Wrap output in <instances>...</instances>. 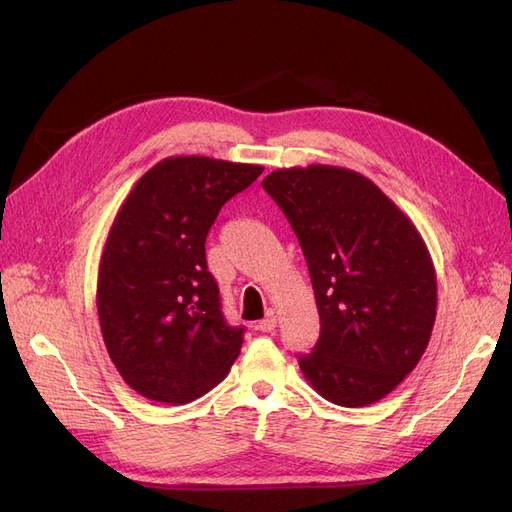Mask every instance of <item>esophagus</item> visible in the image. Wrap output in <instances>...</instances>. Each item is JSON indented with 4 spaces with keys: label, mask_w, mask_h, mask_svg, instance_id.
<instances>
[{
    "label": "esophagus",
    "mask_w": 512,
    "mask_h": 512,
    "mask_svg": "<svg viewBox=\"0 0 512 512\" xmlns=\"http://www.w3.org/2000/svg\"><path fill=\"white\" fill-rule=\"evenodd\" d=\"M275 327H277V318H275L273 312L267 314V318H262L258 322V331H262V333H271Z\"/></svg>",
    "instance_id": "esophagus-1"
}]
</instances>
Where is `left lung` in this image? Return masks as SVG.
<instances>
[{"instance_id": "left-lung-1", "label": "left lung", "mask_w": 512, "mask_h": 512, "mask_svg": "<svg viewBox=\"0 0 512 512\" xmlns=\"http://www.w3.org/2000/svg\"><path fill=\"white\" fill-rule=\"evenodd\" d=\"M262 188L299 237L316 294L320 337L299 356L303 376L331 404H376L421 361L436 322V269L421 232L350 168H280Z\"/></svg>"}]
</instances>
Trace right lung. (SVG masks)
Returning a JSON list of instances; mask_svg holds the SVG:
<instances>
[{
    "label": "right lung",
    "instance_id": "add662e5",
    "mask_svg": "<svg viewBox=\"0 0 512 512\" xmlns=\"http://www.w3.org/2000/svg\"><path fill=\"white\" fill-rule=\"evenodd\" d=\"M262 170L205 156L166 158L119 207L96 303L108 356L138 395L188 404L222 382L239 356L243 327H230L222 314L205 241L226 200Z\"/></svg>",
    "mask_w": 512,
    "mask_h": 512
}]
</instances>
